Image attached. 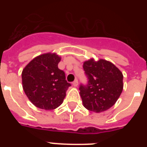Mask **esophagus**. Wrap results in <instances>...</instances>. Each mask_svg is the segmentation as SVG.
I'll list each match as a JSON object with an SVG mask.
<instances>
[{
	"label": "esophagus",
	"mask_w": 147,
	"mask_h": 147,
	"mask_svg": "<svg viewBox=\"0 0 147 147\" xmlns=\"http://www.w3.org/2000/svg\"><path fill=\"white\" fill-rule=\"evenodd\" d=\"M72 85H73L74 87H77V86H78V80H77V79H76V80L74 81L73 82H72Z\"/></svg>",
	"instance_id": "1"
}]
</instances>
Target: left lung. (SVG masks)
<instances>
[{"label":"left lung","instance_id":"8db88e82","mask_svg":"<svg viewBox=\"0 0 147 147\" xmlns=\"http://www.w3.org/2000/svg\"><path fill=\"white\" fill-rule=\"evenodd\" d=\"M83 69L88 78L87 85L79 86L84 107L96 113L107 111L123 91V74L111 62L104 59L86 61Z\"/></svg>","mask_w":147,"mask_h":147}]
</instances>
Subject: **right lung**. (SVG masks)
Wrapping results in <instances>:
<instances>
[{
    "mask_svg": "<svg viewBox=\"0 0 147 147\" xmlns=\"http://www.w3.org/2000/svg\"><path fill=\"white\" fill-rule=\"evenodd\" d=\"M60 60L55 53H46L34 58L23 70V88L36 107L53 110L63 102L71 84L58 68Z\"/></svg>",
    "mask_w": 147,
    "mask_h": 147,
    "instance_id": "add662e5",
    "label": "right lung"
}]
</instances>
